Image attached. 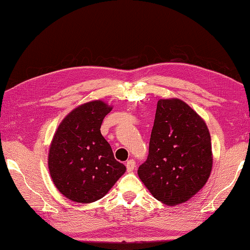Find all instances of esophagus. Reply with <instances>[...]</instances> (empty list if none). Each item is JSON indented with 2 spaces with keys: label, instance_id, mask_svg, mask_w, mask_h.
Instances as JSON below:
<instances>
[{
  "label": "esophagus",
  "instance_id": "1",
  "mask_svg": "<svg viewBox=\"0 0 250 250\" xmlns=\"http://www.w3.org/2000/svg\"><path fill=\"white\" fill-rule=\"evenodd\" d=\"M126 167H127V169H128V171H133V169L136 167L135 160L134 159L128 160V161L126 162Z\"/></svg>",
  "mask_w": 250,
  "mask_h": 250
}]
</instances>
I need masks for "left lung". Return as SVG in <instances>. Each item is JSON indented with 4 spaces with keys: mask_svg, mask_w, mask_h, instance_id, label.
Instances as JSON below:
<instances>
[{
    "mask_svg": "<svg viewBox=\"0 0 250 250\" xmlns=\"http://www.w3.org/2000/svg\"><path fill=\"white\" fill-rule=\"evenodd\" d=\"M212 168L211 138L201 117L180 99L158 101L149 154L139 178L155 199L174 206L198 192Z\"/></svg>",
    "mask_w": 250,
    "mask_h": 250,
    "instance_id": "left-lung-1",
    "label": "left lung"
}]
</instances>
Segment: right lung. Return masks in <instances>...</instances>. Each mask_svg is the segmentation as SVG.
<instances>
[{
	"label": "right lung",
	"instance_id": "add662e5",
	"mask_svg": "<svg viewBox=\"0 0 250 250\" xmlns=\"http://www.w3.org/2000/svg\"><path fill=\"white\" fill-rule=\"evenodd\" d=\"M112 107L102 101L78 106L60 124L49 152L56 188L69 200L89 204L107 194L126 167L116 161L101 124Z\"/></svg>",
	"mask_w": 250,
	"mask_h": 250
}]
</instances>
